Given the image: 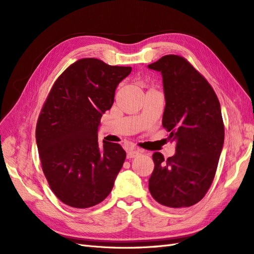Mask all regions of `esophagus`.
<instances>
[{"instance_id": "esophagus-1", "label": "esophagus", "mask_w": 254, "mask_h": 254, "mask_svg": "<svg viewBox=\"0 0 254 254\" xmlns=\"http://www.w3.org/2000/svg\"><path fill=\"white\" fill-rule=\"evenodd\" d=\"M139 154H140L139 150H135V149H129V150L127 151V159L136 158V157H138Z\"/></svg>"}]
</instances>
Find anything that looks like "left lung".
I'll use <instances>...</instances> for the list:
<instances>
[{
    "label": "left lung",
    "mask_w": 254,
    "mask_h": 254,
    "mask_svg": "<svg viewBox=\"0 0 254 254\" xmlns=\"http://www.w3.org/2000/svg\"><path fill=\"white\" fill-rule=\"evenodd\" d=\"M148 68L162 75V125L176 144V152L167 160L153 153L149 191L165 207H190L205 196L217 171L224 142L220 103L210 84L183 57L164 56Z\"/></svg>",
    "instance_id": "8db88e82"
}]
</instances>
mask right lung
I'll return each mask as SVG.
<instances>
[{
	"instance_id": "1",
	"label": "right lung",
	"mask_w": 254,
	"mask_h": 254,
	"mask_svg": "<svg viewBox=\"0 0 254 254\" xmlns=\"http://www.w3.org/2000/svg\"><path fill=\"white\" fill-rule=\"evenodd\" d=\"M131 70L94 58L78 60L58 78L44 104L36 145L45 177L65 205L92 207L113 190L127 153L119 144H100L97 133L117 87Z\"/></svg>"
}]
</instances>
